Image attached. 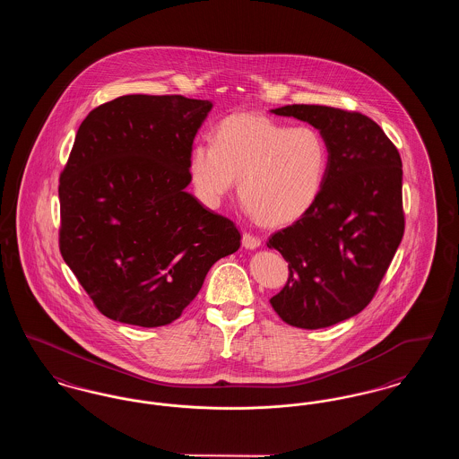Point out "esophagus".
Listing matches in <instances>:
<instances>
[{"instance_id":"obj_1","label":"esophagus","mask_w":459,"mask_h":459,"mask_svg":"<svg viewBox=\"0 0 459 459\" xmlns=\"http://www.w3.org/2000/svg\"><path fill=\"white\" fill-rule=\"evenodd\" d=\"M262 244V239L251 232H244L242 234V246L247 249H256Z\"/></svg>"}]
</instances>
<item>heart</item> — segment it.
Returning a JSON list of instances; mask_svg holds the SVG:
<instances>
[{"mask_svg": "<svg viewBox=\"0 0 459 459\" xmlns=\"http://www.w3.org/2000/svg\"><path fill=\"white\" fill-rule=\"evenodd\" d=\"M328 146L313 127H290L260 113L227 115L213 144L195 143L189 172L197 195L210 204L227 196L239 178L244 208L264 225L301 219L320 196Z\"/></svg>", "mask_w": 459, "mask_h": 459, "instance_id": "heart-1", "label": "heart"}]
</instances>
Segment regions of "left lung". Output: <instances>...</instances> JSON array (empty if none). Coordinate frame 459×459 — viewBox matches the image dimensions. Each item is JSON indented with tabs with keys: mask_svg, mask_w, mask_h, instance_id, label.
I'll use <instances>...</instances> for the list:
<instances>
[{
	"mask_svg": "<svg viewBox=\"0 0 459 459\" xmlns=\"http://www.w3.org/2000/svg\"><path fill=\"white\" fill-rule=\"evenodd\" d=\"M311 124L327 141L320 196L298 221L266 242L289 263L270 299L292 327H330L370 305L404 234L403 163L370 117L320 105L272 109Z\"/></svg>",
	"mask_w": 459,
	"mask_h": 459,
	"instance_id": "1",
	"label": "left lung"
}]
</instances>
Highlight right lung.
<instances>
[{"label":"right lung","instance_id":"1","mask_svg":"<svg viewBox=\"0 0 459 459\" xmlns=\"http://www.w3.org/2000/svg\"><path fill=\"white\" fill-rule=\"evenodd\" d=\"M212 103L129 94L92 109L60 174L58 244L100 313L161 327L193 303L208 270L236 253V223L186 187Z\"/></svg>","mask_w":459,"mask_h":459}]
</instances>
